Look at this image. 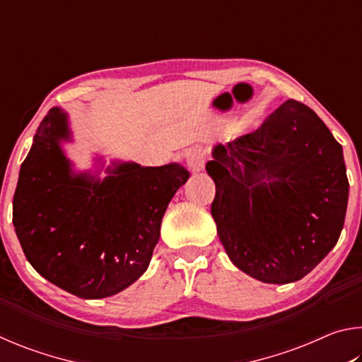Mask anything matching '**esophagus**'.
Listing matches in <instances>:
<instances>
[{
    "label": "esophagus",
    "instance_id": "34e87169",
    "mask_svg": "<svg viewBox=\"0 0 362 362\" xmlns=\"http://www.w3.org/2000/svg\"><path fill=\"white\" fill-rule=\"evenodd\" d=\"M187 164L193 173H199L204 169L206 164V153L201 146H193L187 151Z\"/></svg>",
    "mask_w": 362,
    "mask_h": 362
}]
</instances>
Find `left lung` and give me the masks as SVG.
Returning <instances> with one entry per match:
<instances>
[{
	"label": "left lung",
	"mask_w": 362,
	"mask_h": 362,
	"mask_svg": "<svg viewBox=\"0 0 362 362\" xmlns=\"http://www.w3.org/2000/svg\"><path fill=\"white\" fill-rule=\"evenodd\" d=\"M211 212L233 265L268 284L306 276L340 238L341 145L313 110L286 100L259 129L212 148Z\"/></svg>",
	"instance_id": "obj_1"
}]
</instances>
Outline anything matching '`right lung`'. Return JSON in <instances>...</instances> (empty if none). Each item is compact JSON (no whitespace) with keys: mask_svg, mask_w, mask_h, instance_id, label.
Instances as JSON below:
<instances>
[{"mask_svg":"<svg viewBox=\"0 0 362 362\" xmlns=\"http://www.w3.org/2000/svg\"><path fill=\"white\" fill-rule=\"evenodd\" d=\"M64 142H71L69 115L54 107L21 166L12 223L42 278L79 298H105L146 272L164 212L189 173L177 163L112 161L102 179V158L100 170L76 173Z\"/></svg>","mask_w":362,"mask_h":362,"instance_id":"obj_1","label":"right lung"}]
</instances>
